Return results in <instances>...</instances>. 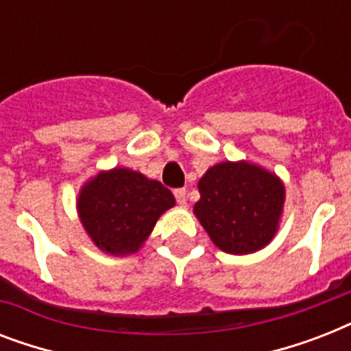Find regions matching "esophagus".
Wrapping results in <instances>:
<instances>
[{
  "label": "esophagus",
  "mask_w": 351,
  "mask_h": 351,
  "mask_svg": "<svg viewBox=\"0 0 351 351\" xmlns=\"http://www.w3.org/2000/svg\"><path fill=\"white\" fill-rule=\"evenodd\" d=\"M175 198H176V202L180 204L182 208H186V206H187L186 189H175Z\"/></svg>",
  "instance_id": "esophagus-1"
}]
</instances>
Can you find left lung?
<instances>
[{
    "instance_id": "obj_1",
    "label": "left lung",
    "mask_w": 351,
    "mask_h": 351,
    "mask_svg": "<svg viewBox=\"0 0 351 351\" xmlns=\"http://www.w3.org/2000/svg\"><path fill=\"white\" fill-rule=\"evenodd\" d=\"M195 215L213 244L231 255L262 250L278 230L284 208V184L261 165L222 162L198 182Z\"/></svg>"
}]
</instances>
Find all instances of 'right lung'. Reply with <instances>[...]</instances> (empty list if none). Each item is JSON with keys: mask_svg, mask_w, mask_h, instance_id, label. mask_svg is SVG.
I'll use <instances>...</instances> for the list:
<instances>
[{"mask_svg": "<svg viewBox=\"0 0 351 351\" xmlns=\"http://www.w3.org/2000/svg\"><path fill=\"white\" fill-rule=\"evenodd\" d=\"M173 206L175 197L167 187L125 167L101 171L78 195V215L85 231L111 255L136 253L160 215Z\"/></svg>", "mask_w": 351, "mask_h": 351, "instance_id": "1", "label": "right lung"}]
</instances>
